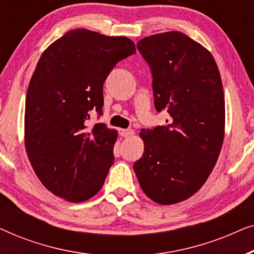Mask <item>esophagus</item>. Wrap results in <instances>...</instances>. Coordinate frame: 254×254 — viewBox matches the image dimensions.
<instances>
[{
  "instance_id": "esophagus-1",
  "label": "esophagus",
  "mask_w": 254,
  "mask_h": 254,
  "mask_svg": "<svg viewBox=\"0 0 254 254\" xmlns=\"http://www.w3.org/2000/svg\"><path fill=\"white\" fill-rule=\"evenodd\" d=\"M119 134L124 137H128L134 134V130L130 129V128H128V129H119Z\"/></svg>"
}]
</instances>
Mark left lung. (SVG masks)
<instances>
[{
  "mask_svg": "<svg viewBox=\"0 0 254 254\" xmlns=\"http://www.w3.org/2000/svg\"><path fill=\"white\" fill-rule=\"evenodd\" d=\"M151 70L157 112L166 126L142 129L144 152L134 171L145 195L178 203L201 189L216 164L224 135V92L217 64L206 48L178 31L136 44Z\"/></svg>",
  "mask_w": 254,
  "mask_h": 254,
  "instance_id": "1",
  "label": "left lung"
}]
</instances>
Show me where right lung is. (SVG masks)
<instances>
[{"label":"right lung","instance_id":"add662e5","mask_svg":"<svg viewBox=\"0 0 254 254\" xmlns=\"http://www.w3.org/2000/svg\"><path fill=\"white\" fill-rule=\"evenodd\" d=\"M136 53L126 37L69 31L41 55L25 100V147L48 190L82 202L102 189L113 164L117 130L88 126L103 114L104 82L118 62Z\"/></svg>","mask_w":254,"mask_h":254}]
</instances>
